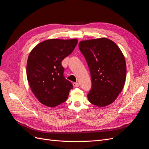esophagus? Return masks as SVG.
<instances>
[{
  "label": "esophagus",
  "instance_id": "obj_1",
  "mask_svg": "<svg viewBox=\"0 0 149 149\" xmlns=\"http://www.w3.org/2000/svg\"><path fill=\"white\" fill-rule=\"evenodd\" d=\"M73 84L74 87H79V84L78 83H73Z\"/></svg>",
  "mask_w": 149,
  "mask_h": 149
}]
</instances>
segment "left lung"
I'll return each mask as SVG.
<instances>
[{
    "label": "left lung",
    "mask_w": 149,
    "mask_h": 149,
    "mask_svg": "<svg viewBox=\"0 0 149 149\" xmlns=\"http://www.w3.org/2000/svg\"><path fill=\"white\" fill-rule=\"evenodd\" d=\"M79 48L91 73L89 101L98 107L111 104L125 81L126 64L123 53L114 42L106 38L81 41Z\"/></svg>",
    "instance_id": "8db88e82"
}]
</instances>
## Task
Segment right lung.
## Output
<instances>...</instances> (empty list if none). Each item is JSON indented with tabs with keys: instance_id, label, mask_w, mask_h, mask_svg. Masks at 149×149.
<instances>
[{
	"instance_id": "add662e5",
	"label": "right lung",
	"mask_w": 149,
	"mask_h": 149,
	"mask_svg": "<svg viewBox=\"0 0 149 149\" xmlns=\"http://www.w3.org/2000/svg\"><path fill=\"white\" fill-rule=\"evenodd\" d=\"M77 39H49L31 51L26 63V76L30 88L45 106L55 107L66 101L73 84L63 75L61 61L70 55Z\"/></svg>"
}]
</instances>
